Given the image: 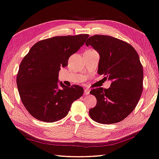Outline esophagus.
Listing matches in <instances>:
<instances>
[{"label":"esophagus","instance_id":"1","mask_svg":"<svg viewBox=\"0 0 159 159\" xmlns=\"http://www.w3.org/2000/svg\"><path fill=\"white\" fill-rule=\"evenodd\" d=\"M89 92H90L89 89H88V88H85V90H84V94H85V95H88V94H89Z\"/></svg>","mask_w":159,"mask_h":159}]
</instances>
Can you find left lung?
<instances>
[{"mask_svg":"<svg viewBox=\"0 0 159 159\" xmlns=\"http://www.w3.org/2000/svg\"><path fill=\"white\" fill-rule=\"evenodd\" d=\"M85 44L99 53L98 74L112 81L110 88L90 91L97 102L89 116L99 123H119L134 110L143 92V69L138 53L129 43L110 36H92Z\"/></svg>","mask_w":159,"mask_h":159,"instance_id":"1","label":"left lung"}]
</instances>
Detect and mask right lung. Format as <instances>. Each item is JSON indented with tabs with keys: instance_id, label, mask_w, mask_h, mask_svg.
<instances>
[{
	"instance_id": "add662e5",
	"label": "right lung",
	"mask_w": 159,
	"mask_h": 159,
	"mask_svg": "<svg viewBox=\"0 0 159 159\" xmlns=\"http://www.w3.org/2000/svg\"><path fill=\"white\" fill-rule=\"evenodd\" d=\"M89 34L61 36L35 43L19 66L16 83L25 107L33 117L52 123L66 116L72 102L81 97L79 85H58V71L85 43Z\"/></svg>"
}]
</instances>
